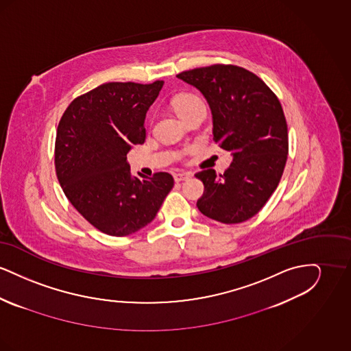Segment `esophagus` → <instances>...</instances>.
Returning <instances> with one entry per match:
<instances>
[{"instance_id":"1","label":"esophagus","mask_w":351,"mask_h":351,"mask_svg":"<svg viewBox=\"0 0 351 351\" xmlns=\"http://www.w3.org/2000/svg\"><path fill=\"white\" fill-rule=\"evenodd\" d=\"M192 175L191 173H188V172H179V173H175V182L176 183H179V182H184V180H186V179H189Z\"/></svg>"}]
</instances>
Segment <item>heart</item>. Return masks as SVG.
I'll return each mask as SVG.
<instances>
[{
	"label": "heart",
	"mask_w": 351,
	"mask_h": 351,
	"mask_svg": "<svg viewBox=\"0 0 351 351\" xmlns=\"http://www.w3.org/2000/svg\"><path fill=\"white\" fill-rule=\"evenodd\" d=\"M200 97H197L196 95H192V93H184L180 95L178 97H175L172 101V105L175 108V110L179 113V116L184 114L188 109H191L192 106L201 104Z\"/></svg>",
	"instance_id": "heart-1"
}]
</instances>
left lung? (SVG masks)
<instances>
[{
    "label": "left lung",
    "instance_id": "8db88e82",
    "mask_svg": "<svg viewBox=\"0 0 351 351\" xmlns=\"http://www.w3.org/2000/svg\"><path fill=\"white\" fill-rule=\"evenodd\" d=\"M196 86L213 116V139L233 156L223 173L208 168L195 176L204 183L197 208L222 223L254 217L283 175L288 128L283 108L267 84L233 64H213L176 75Z\"/></svg>",
    "mask_w": 351,
    "mask_h": 351
}]
</instances>
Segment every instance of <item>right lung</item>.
Instances as JSON below:
<instances>
[{
    "label": "right lung",
    "mask_w": 351,
    "mask_h": 351,
    "mask_svg": "<svg viewBox=\"0 0 351 351\" xmlns=\"http://www.w3.org/2000/svg\"><path fill=\"white\" fill-rule=\"evenodd\" d=\"M162 80L105 83L76 97L59 121L55 169L68 201L97 230L125 237L149 225L173 178L132 176L126 155L145 143V118Z\"/></svg>",
    "instance_id": "right-lung-1"
}]
</instances>
